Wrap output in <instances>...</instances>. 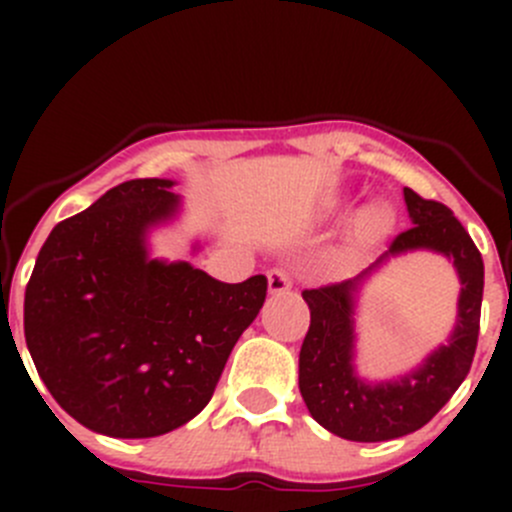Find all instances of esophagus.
Returning a JSON list of instances; mask_svg holds the SVG:
<instances>
[{
    "instance_id": "obj_1",
    "label": "esophagus",
    "mask_w": 512,
    "mask_h": 512,
    "mask_svg": "<svg viewBox=\"0 0 512 512\" xmlns=\"http://www.w3.org/2000/svg\"><path fill=\"white\" fill-rule=\"evenodd\" d=\"M267 287H270V294H282L292 289V277H289L287 270H270L267 272Z\"/></svg>"
}]
</instances>
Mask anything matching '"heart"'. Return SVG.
<instances>
[{
	"label": "heart",
	"mask_w": 512,
	"mask_h": 512,
	"mask_svg": "<svg viewBox=\"0 0 512 512\" xmlns=\"http://www.w3.org/2000/svg\"><path fill=\"white\" fill-rule=\"evenodd\" d=\"M389 225H391L389 210L369 208L359 215V220H356L354 225V232L361 242H374L376 237L386 235Z\"/></svg>",
	"instance_id": "heart-1"
}]
</instances>
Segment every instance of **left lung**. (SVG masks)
I'll use <instances>...</instances> for the list:
<instances>
[{"instance_id": "left-lung-1", "label": "left lung", "mask_w": 512, "mask_h": 512, "mask_svg": "<svg viewBox=\"0 0 512 512\" xmlns=\"http://www.w3.org/2000/svg\"><path fill=\"white\" fill-rule=\"evenodd\" d=\"M404 200L414 227L401 232L374 265L354 280L302 292L312 322L299 349V391L314 421L347 441H391L426 426L463 384L476 354L483 257L446 205L423 200L411 188H404ZM421 249L448 256L462 280L452 337L394 380H364L355 371V292L391 259Z\"/></svg>"}]
</instances>
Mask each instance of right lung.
<instances>
[{
    "label": "right lung",
    "instance_id": "add662e5",
    "mask_svg": "<svg viewBox=\"0 0 512 512\" xmlns=\"http://www.w3.org/2000/svg\"><path fill=\"white\" fill-rule=\"evenodd\" d=\"M173 185L126 180L56 225L24 294L41 381L103 436H163L198 416L267 297L265 275L227 285L188 260L151 255V230L180 213Z\"/></svg>",
    "mask_w": 512,
    "mask_h": 512
}]
</instances>
